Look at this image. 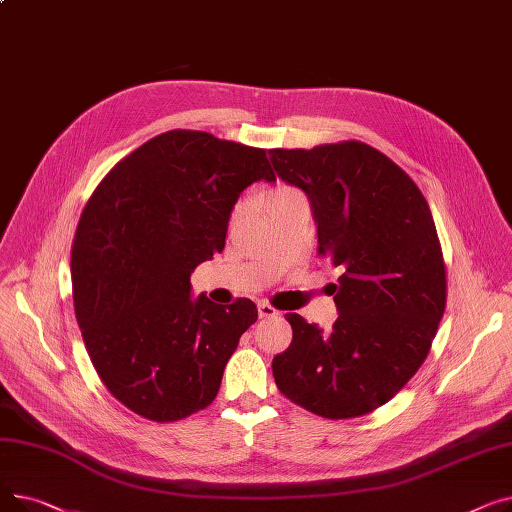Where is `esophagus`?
I'll use <instances>...</instances> for the list:
<instances>
[{
  "instance_id": "1",
  "label": "esophagus",
  "mask_w": 512,
  "mask_h": 512,
  "mask_svg": "<svg viewBox=\"0 0 512 512\" xmlns=\"http://www.w3.org/2000/svg\"><path fill=\"white\" fill-rule=\"evenodd\" d=\"M257 309H259V317H263V319H272V317H278L280 313H278V309H274L270 303H259L257 305Z\"/></svg>"
}]
</instances>
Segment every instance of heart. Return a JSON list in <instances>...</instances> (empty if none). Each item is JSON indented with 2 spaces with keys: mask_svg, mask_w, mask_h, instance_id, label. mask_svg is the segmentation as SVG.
Instances as JSON below:
<instances>
[{
  "mask_svg": "<svg viewBox=\"0 0 512 512\" xmlns=\"http://www.w3.org/2000/svg\"><path fill=\"white\" fill-rule=\"evenodd\" d=\"M299 199H305L297 188L292 186H276L272 188L270 193L265 195V209H272L276 205H282V203H290V201H299ZM238 218V211H234V220Z\"/></svg>",
  "mask_w": 512,
  "mask_h": 512,
  "instance_id": "1",
  "label": "heart"
}]
</instances>
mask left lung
I'll return each mask as SVG.
<instances>
[{"instance_id": "1", "label": "left lung", "mask_w": 512, "mask_h": 512, "mask_svg": "<svg viewBox=\"0 0 512 512\" xmlns=\"http://www.w3.org/2000/svg\"><path fill=\"white\" fill-rule=\"evenodd\" d=\"M270 155L276 174L309 197L317 255L342 270L332 330L286 315L292 342L272 361L276 386L326 419L371 413L417 373L444 315L432 211L409 174L365 143Z\"/></svg>"}]
</instances>
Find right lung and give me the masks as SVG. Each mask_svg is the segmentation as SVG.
<instances>
[{"label":"right lung","instance_id":"add662e5","mask_svg":"<svg viewBox=\"0 0 512 512\" xmlns=\"http://www.w3.org/2000/svg\"><path fill=\"white\" fill-rule=\"evenodd\" d=\"M276 182L265 149L170 130L103 178L76 228L70 274L78 328L101 382L137 415L168 423L215 398L249 299H193L191 274L222 253L247 186Z\"/></svg>","mask_w":512,"mask_h":512}]
</instances>
